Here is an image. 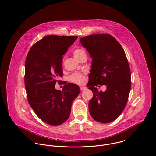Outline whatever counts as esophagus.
<instances>
[{
  "label": "esophagus",
  "instance_id": "34e87169",
  "mask_svg": "<svg viewBox=\"0 0 156 156\" xmlns=\"http://www.w3.org/2000/svg\"><path fill=\"white\" fill-rule=\"evenodd\" d=\"M80 90L82 91V90H85V89H86V87H83V86H81V87H80Z\"/></svg>",
  "mask_w": 156,
  "mask_h": 156
}]
</instances>
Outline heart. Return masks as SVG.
<instances>
[{
  "label": "heart",
  "mask_w": 156,
  "mask_h": 156,
  "mask_svg": "<svg viewBox=\"0 0 156 156\" xmlns=\"http://www.w3.org/2000/svg\"><path fill=\"white\" fill-rule=\"evenodd\" d=\"M73 56L76 59H78L83 56H86V51L82 48H77L73 51ZM69 80L70 82L78 84H82L84 83L85 81V75L83 73L81 72H74L72 73L69 78Z\"/></svg>",
  "instance_id": "b5f03b06"
}]
</instances>
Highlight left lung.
Listing matches in <instances>:
<instances>
[{"instance_id":"obj_1","label":"left lung","mask_w":156,"mask_h":156,"mask_svg":"<svg viewBox=\"0 0 156 156\" xmlns=\"http://www.w3.org/2000/svg\"><path fill=\"white\" fill-rule=\"evenodd\" d=\"M80 41L92 58L88 83L94 94L89 103L90 114L95 121L111 123L124 110L131 87V70L125 52L109 34H94L81 37ZM98 84L106 85L107 90L99 92L94 87Z\"/></svg>"}]
</instances>
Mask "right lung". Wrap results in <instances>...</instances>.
Instances as JSON below:
<instances>
[{
	"mask_svg": "<svg viewBox=\"0 0 156 156\" xmlns=\"http://www.w3.org/2000/svg\"><path fill=\"white\" fill-rule=\"evenodd\" d=\"M78 36L48 35L30 49L25 64V87L28 103L45 123L53 126L64 123L69 117L73 101L80 87L66 84L62 90L55 86L62 76V56Z\"/></svg>",
	"mask_w": 156,
	"mask_h": 156,
	"instance_id": "1",
	"label": "right lung"
}]
</instances>
